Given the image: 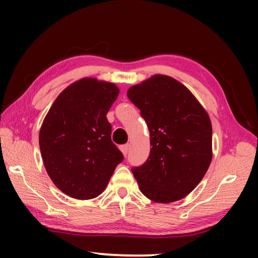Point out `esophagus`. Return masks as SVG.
<instances>
[{
	"label": "esophagus",
	"mask_w": 258,
	"mask_h": 258,
	"mask_svg": "<svg viewBox=\"0 0 258 258\" xmlns=\"http://www.w3.org/2000/svg\"><path fill=\"white\" fill-rule=\"evenodd\" d=\"M120 150H121V152H123L124 156H127L128 150H130V145H128V143H127V145L121 146V147H120Z\"/></svg>",
	"instance_id": "1"
}]
</instances>
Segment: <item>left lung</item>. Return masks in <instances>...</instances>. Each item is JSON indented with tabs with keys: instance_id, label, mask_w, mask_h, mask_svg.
Masks as SVG:
<instances>
[{
	"instance_id": "left-lung-1",
	"label": "left lung",
	"mask_w": 258,
	"mask_h": 258,
	"mask_svg": "<svg viewBox=\"0 0 258 258\" xmlns=\"http://www.w3.org/2000/svg\"><path fill=\"white\" fill-rule=\"evenodd\" d=\"M127 97L150 132V155L132 168L140 190L160 204L183 199L203 180L212 161L207 111L182 83L159 74L131 86Z\"/></svg>"
}]
</instances>
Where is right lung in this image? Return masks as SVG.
<instances>
[{
	"instance_id": "obj_1",
	"label": "right lung",
	"mask_w": 258,
	"mask_h": 258,
	"mask_svg": "<svg viewBox=\"0 0 258 258\" xmlns=\"http://www.w3.org/2000/svg\"><path fill=\"white\" fill-rule=\"evenodd\" d=\"M118 94L113 83L82 78L56 97L43 120L38 141L44 167L69 197H98L124 159L107 119Z\"/></svg>"
}]
</instances>
